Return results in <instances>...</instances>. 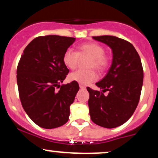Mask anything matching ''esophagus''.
<instances>
[{"instance_id": "esophagus-1", "label": "esophagus", "mask_w": 158, "mask_h": 158, "mask_svg": "<svg viewBox=\"0 0 158 158\" xmlns=\"http://www.w3.org/2000/svg\"><path fill=\"white\" fill-rule=\"evenodd\" d=\"M79 88H81V89H85V85H79Z\"/></svg>"}]
</instances>
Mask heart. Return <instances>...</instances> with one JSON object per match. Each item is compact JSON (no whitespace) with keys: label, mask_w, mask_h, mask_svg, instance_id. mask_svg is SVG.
<instances>
[{"label":"heart","mask_w":158,"mask_h":158,"mask_svg":"<svg viewBox=\"0 0 158 158\" xmlns=\"http://www.w3.org/2000/svg\"><path fill=\"white\" fill-rule=\"evenodd\" d=\"M105 53V49L97 43L90 42L79 45L78 53L71 50H67L63 55V63L67 68L73 70L77 68L79 58L88 56L91 58L88 64V68H95L99 71L106 70L109 63V59ZM97 79V74L92 69L79 70L69 75L70 81H76L81 85H88Z\"/></svg>","instance_id":"heart-1"}]
</instances>
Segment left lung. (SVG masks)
<instances>
[{
  "instance_id": "obj_1",
  "label": "left lung",
  "mask_w": 158,
  "mask_h": 158,
  "mask_svg": "<svg viewBox=\"0 0 158 158\" xmlns=\"http://www.w3.org/2000/svg\"><path fill=\"white\" fill-rule=\"evenodd\" d=\"M93 39L108 45L113 58L108 73L96 83L108 94L87 88L90 119L99 126L116 128L131 117L138 105L143 81L142 63L135 47L128 41L113 35Z\"/></svg>"
}]
</instances>
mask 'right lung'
I'll return each instance as SVG.
<instances>
[{"instance_id": "add662e5", "label": "right lung", "mask_w": 158, "mask_h": 158, "mask_svg": "<svg viewBox=\"0 0 158 158\" xmlns=\"http://www.w3.org/2000/svg\"><path fill=\"white\" fill-rule=\"evenodd\" d=\"M75 38L50 35L34 39L26 47L17 68L21 105L36 125L50 129L68 121L70 106L79 89L76 81L61 85L69 69L63 63L64 52Z\"/></svg>"}]
</instances>
